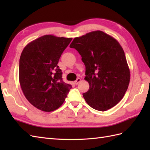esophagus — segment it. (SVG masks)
<instances>
[{
  "label": "esophagus",
  "instance_id": "34e87169",
  "mask_svg": "<svg viewBox=\"0 0 150 150\" xmlns=\"http://www.w3.org/2000/svg\"><path fill=\"white\" fill-rule=\"evenodd\" d=\"M81 81V79L80 78H78V79H77V80H76L74 82H75V84H78Z\"/></svg>",
  "mask_w": 150,
  "mask_h": 150
}]
</instances>
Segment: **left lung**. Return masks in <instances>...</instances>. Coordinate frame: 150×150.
Segmentation results:
<instances>
[{
	"label": "left lung",
	"instance_id": "obj_1",
	"mask_svg": "<svg viewBox=\"0 0 150 150\" xmlns=\"http://www.w3.org/2000/svg\"><path fill=\"white\" fill-rule=\"evenodd\" d=\"M69 47L78 51L86 66L84 79L90 89L83 97L89 106L104 111L119 103L130 81L129 69L119 42L98 30L75 38Z\"/></svg>",
	"mask_w": 150,
	"mask_h": 150
}]
</instances>
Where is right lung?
Wrapping results in <instances>:
<instances>
[{
    "instance_id": "obj_1",
    "label": "right lung",
    "mask_w": 150,
    "mask_h": 150,
    "mask_svg": "<svg viewBox=\"0 0 150 150\" xmlns=\"http://www.w3.org/2000/svg\"><path fill=\"white\" fill-rule=\"evenodd\" d=\"M72 38L46 35L22 50L18 77L22 92L33 106L50 112L61 106L71 85L62 81L59 60Z\"/></svg>"
}]
</instances>
